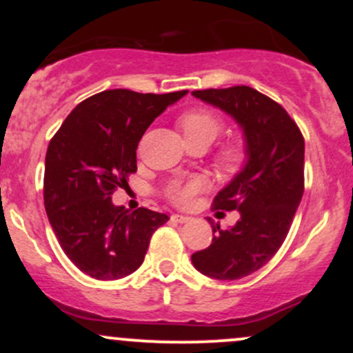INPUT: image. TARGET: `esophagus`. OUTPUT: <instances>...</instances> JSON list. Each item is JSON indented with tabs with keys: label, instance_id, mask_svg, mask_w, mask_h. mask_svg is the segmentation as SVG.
Wrapping results in <instances>:
<instances>
[{
	"label": "esophagus",
	"instance_id": "esophagus-1",
	"mask_svg": "<svg viewBox=\"0 0 353 353\" xmlns=\"http://www.w3.org/2000/svg\"><path fill=\"white\" fill-rule=\"evenodd\" d=\"M171 219H172V221L179 222V224H185V222L190 221L189 216H181V214H172Z\"/></svg>",
	"mask_w": 353,
	"mask_h": 353
}]
</instances>
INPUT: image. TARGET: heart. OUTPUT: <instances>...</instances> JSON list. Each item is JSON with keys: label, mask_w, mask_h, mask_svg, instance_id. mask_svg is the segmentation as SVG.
Instances as JSON below:
<instances>
[{"label": "heart", "mask_w": 353, "mask_h": 353, "mask_svg": "<svg viewBox=\"0 0 353 353\" xmlns=\"http://www.w3.org/2000/svg\"><path fill=\"white\" fill-rule=\"evenodd\" d=\"M179 128L185 143L210 144L222 131L221 117L208 109H194L179 117ZM245 145L241 141H229L219 149L217 163L228 171H236L245 161ZM204 189V181L201 177H192L189 181H177L169 188V197L179 205H189L197 192Z\"/></svg>", "instance_id": "1"}]
</instances>
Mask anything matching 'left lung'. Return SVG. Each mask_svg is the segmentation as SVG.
Here are the masks:
<instances>
[{
    "label": "left lung",
    "mask_w": 353,
    "mask_h": 353,
    "mask_svg": "<svg viewBox=\"0 0 353 353\" xmlns=\"http://www.w3.org/2000/svg\"><path fill=\"white\" fill-rule=\"evenodd\" d=\"M192 96L236 119L244 131L247 163L217 194L216 210H239L222 230L212 222V244L192 254L199 272L237 281L264 267L281 249L303 194V136L274 99L249 86L202 89Z\"/></svg>",
    "instance_id": "obj_1"
}]
</instances>
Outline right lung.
Segmentation results:
<instances>
[{"instance_id": "1", "label": "right lung", "mask_w": 353, "mask_h": 353, "mask_svg": "<svg viewBox=\"0 0 353 353\" xmlns=\"http://www.w3.org/2000/svg\"><path fill=\"white\" fill-rule=\"evenodd\" d=\"M188 91L143 94L109 89L71 111L48 145L44 208L61 249L81 272L116 281L143 264L154 230L169 221L145 208L111 201L137 171L136 149L145 129Z\"/></svg>"}]
</instances>
